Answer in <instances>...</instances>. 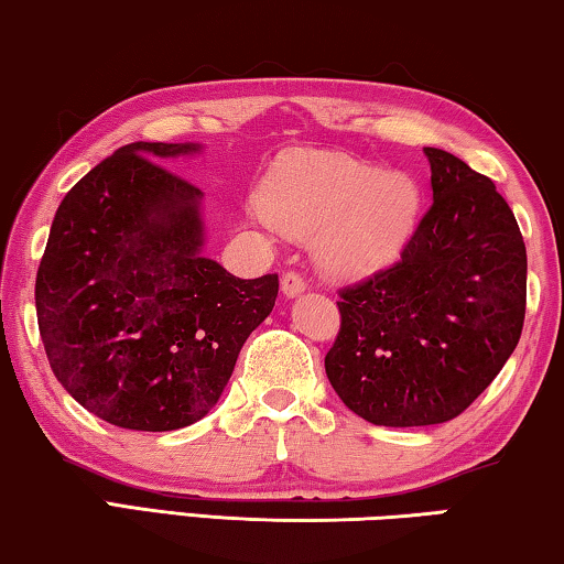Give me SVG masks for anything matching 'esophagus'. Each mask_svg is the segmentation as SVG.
<instances>
[{
    "instance_id": "34e87169",
    "label": "esophagus",
    "mask_w": 564,
    "mask_h": 564,
    "mask_svg": "<svg viewBox=\"0 0 564 564\" xmlns=\"http://www.w3.org/2000/svg\"><path fill=\"white\" fill-rule=\"evenodd\" d=\"M282 294L284 297H300V294L307 290V282L302 280V276L297 272H288L282 276Z\"/></svg>"
}]
</instances>
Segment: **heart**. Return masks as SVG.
I'll list each match as a JSON object with an SVG mask.
<instances>
[{"mask_svg": "<svg viewBox=\"0 0 564 564\" xmlns=\"http://www.w3.org/2000/svg\"><path fill=\"white\" fill-rule=\"evenodd\" d=\"M420 189L410 174L382 172L339 152H310L284 164L252 195L249 215L267 227L310 237L315 260L337 280L390 267L410 242Z\"/></svg>", "mask_w": 564, "mask_h": 564, "instance_id": "obj_1", "label": "heart"}]
</instances>
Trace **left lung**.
Wrapping results in <instances>:
<instances>
[{"label": "left lung", "mask_w": 564, "mask_h": 564, "mask_svg": "<svg viewBox=\"0 0 564 564\" xmlns=\"http://www.w3.org/2000/svg\"><path fill=\"white\" fill-rule=\"evenodd\" d=\"M432 205L402 260L337 302L343 327L327 380L357 417L384 427L465 412L514 352L528 297V252L495 184L424 147Z\"/></svg>", "instance_id": "8db88e82"}]
</instances>
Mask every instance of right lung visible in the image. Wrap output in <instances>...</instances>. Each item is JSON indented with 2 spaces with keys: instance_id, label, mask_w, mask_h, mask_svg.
<instances>
[{
  "instance_id": "obj_1",
  "label": "right lung",
  "mask_w": 564,
  "mask_h": 564,
  "mask_svg": "<svg viewBox=\"0 0 564 564\" xmlns=\"http://www.w3.org/2000/svg\"><path fill=\"white\" fill-rule=\"evenodd\" d=\"M199 142H132L62 199L36 272L52 372L124 430L170 432L215 408L274 307L276 274L239 280L205 254V195L164 167Z\"/></svg>"
}]
</instances>
